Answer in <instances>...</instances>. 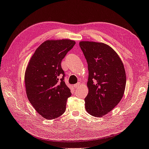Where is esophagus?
Masks as SVG:
<instances>
[{
  "label": "esophagus",
  "mask_w": 149,
  "mask_h": 149,
  "mask_svg": "<svg viewBox=\"0 0 149 149\" xmlns=\"http://www.w3.org/2000/svg\"><path fill=\"white\" fill-rule=\"evenodd\" d=\"M79 85H80V83H76V84H74V88L76 89V88H78L79 86Z\"/></svg>",
  "instance_id": "1"
}]
</instances>
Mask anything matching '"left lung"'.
<instances>
[{"label":"left lung","instance_id":"1","mask_svg":"<svg viewBox=\"0 0 149 149\" xmlns=\"http://www.w3.org/2000/svg\"><path fill=\"white\" fill-rule=\"evenodd\" d=\"M79 47L89 71L85 109L93 116L102 117L118 105L124 95V66L118 54L106 44L81 42Z\"/></svg>","mask_w":149,"mask_h":149}]
</instances>
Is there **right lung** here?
<instances>
[{
    "mask_svg": "<svg viewBox=\"0 0 149 149\" xmlns=\"http://www.w3.org/2000/svg\"><path fill=\"white\" fill-rule=\"evenodd\" d=\"M70 40H47L36 49L25 74L26 96L44 118L54 119L64 113L70 89L65 83L61 63L73 48Z\"/></svg>",
    "mask_w": 149,
    "mask_h": 149,
    "instance_id": "1",
    "label": "right lung"
}]
</instances>
